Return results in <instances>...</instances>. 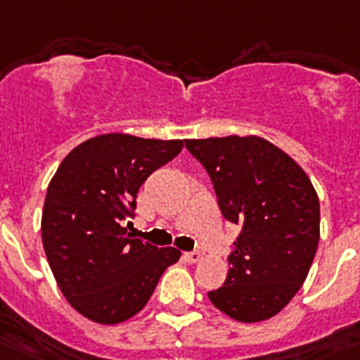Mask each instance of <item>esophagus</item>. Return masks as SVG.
I'll return each instance as SVG.
<instances>
[{"instance_id": "1", "label": "esophagus", "mask_w": 360, "mask_h": 360, "mask_svg": "<svg viewBox=\"0 0 360 360\" xmlns=\"http://www.w3.org/2000/svg\"><path fill=\"white\" fill-rule=\"evenodd\" d=\"M200 252H186V254H184V261H186V263H198V261H200Z\"/></svg>"}]
</instances>
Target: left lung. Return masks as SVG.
<instances>
[{
    "mask_svg": "<svg viewBox=\"0 0 360 360\" xmlns=\"http://www.w3.org/2000/svg\"><path fill=\"white\" fill-rule=\"evenodd\" d=\"M204 165L224 219L240 224L228 278L207 292L237 322L280 313L304 285L320 240V202L289 154L259 136L186 139Z\"/></svg>",
    "mask_w": 360,
    "mask_h": 360,
    "instance_id": "1",
    "label": "left lung"
}]
</instances>
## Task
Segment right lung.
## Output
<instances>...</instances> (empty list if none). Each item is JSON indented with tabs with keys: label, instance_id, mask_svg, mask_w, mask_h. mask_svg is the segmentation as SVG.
Instances as JSON below:
<instances>
[{
	"label": "right lung",
	"instance_id": "right-lung-1",
	"mask_svg": "<svg viewBox=\"0 0 360 360\" xmlns=\"http://www.w3.org/2000/svg\"><path fill=\"white\" fill-rule=\"evenodd\" d=\"M184 147V139L110 132L77 145L56 169L41 212V243L58 289L77 313L103 326L132 319L147 305L173 246L132 239L141 184Z\"/></svg>",
	"mask_w": 360,
	"mask_h": 360
}]
</instances>
